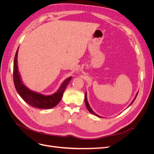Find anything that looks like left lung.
<instances>
[{
  "mask_svg": "<svg viewBox=\"0 0 154 154\" xmlns=\"http://www.w3.org/2000/svg\"><path fill=\"white\" fill-rule=\"evenodd\" d=\"M137 94H138V92H137V94H136V96H135L134 99V100H133V101H132V103L130 104V105H129V106H130V105H131L133 103V102L134 101V100H136V97H137ZM85 105H86V106H87V108L88 110L89 111L91 114H94V115H96V116H98V117H100V118H101V116H98V115H97V114H96L92 110V109L91 108V106H90L89 104H88V101H87V92H85Z\"/></svg>",
  "mask_w": 154,
  "mask_h": 154,
  "instance_id": "left-lung-1",
  "label": "left lung"
}]
</instances>
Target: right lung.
I'll list each match as a JSON object with an SVG mask.
<instances>
[{"instance_id": "1", "label": "right lung", "mask_w": 154, "mask_h": 154, "mask_svg": "<svg viewBox=\"0 0 154 154\" xmlns=\"http://www.w3.org/2000/svg\"><path fill=\"white\" fill-rule=\"evenodd\" d=\"M18 48L17 50L13 64V82L15 88L20 96L27 104L32 107L39 109H48L53 108L57 106L61 100L63 94L66 88L71 81L72 77H69L65 80L59 88V89L54 94L49 96L43 95L40 93L32 91L29 89L25 85L23 84L18 69L17 65V56Z\"/></svg>"}]
</instances>
